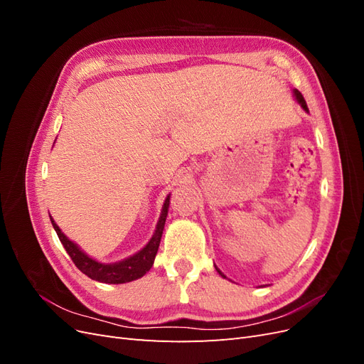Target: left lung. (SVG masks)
I'll return each instance as SVG.
<instances>
[{
    "label": "left lung",
    "instance_id": "left-lung-1",
    "mask_svg": "<svg viewBox=\"0 0 364 364\" xmlns=\"http://www.w3.org/2000/svg\"><path fill=\"white\" fill-rule=\"evenodd\" d=\"M294 95H296V100H297V102H299V103H301V106L304 107V111H306V112H308V106H306V103H305V100H304V95H302V94H301L299 91H297V90H294ZM215 269H217V267H215ZM217 272H218L220 274H222V277H223V278H226V277H225V274H223L222 272H220L218 269H217Z\"/></svg>",
    "mask_w": 364,
    "mask_h": 364
}]
</instances>
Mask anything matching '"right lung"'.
Listing matches in <instances>:
<instances>
[{
  "label": "right lung",
  "instance_id": "right-lung-1",
  "mask_svg": "<svg viewBox=\"0 0 364 364\" xmlns=\"http://www.w3.org/2000/svg\"><path fill=\"white\" fill-rule=\"evenodd\" d=\"M168 205H170V196L165 199L155 235L151 237L149 245L138 253H135L134 257L115 264H102L85 255V253L77 247L71 240H68L62 234V230L56 223H54V220L51 217L50 218H51V225L60 240V243L63 245L65 250L68 252V255L71 257L77 269H79L82 273H85L86 277H90L91 279H95V281L106 282V284H124V282H130L144 277V274L151 269L153 261H155V257L159 249L165 218H167V213H168Z\"/></svg>",
  "mask_w": 364,
  "mask_h": 364
}]
</instances>
